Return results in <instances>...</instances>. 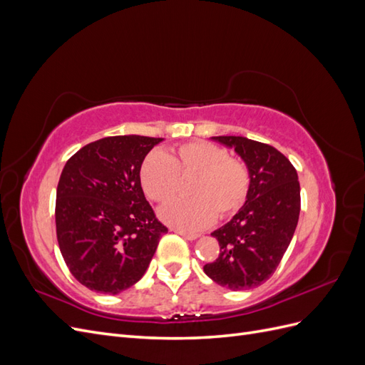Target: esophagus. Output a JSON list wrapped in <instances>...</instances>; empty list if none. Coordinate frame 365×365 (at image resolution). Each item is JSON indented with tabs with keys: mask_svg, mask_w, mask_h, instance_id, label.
I'll return each instance as SVG.
<instances>
[{
	"mask_svg": "<svg viewBox=\"0 0 365 365\" xmlns=\"http://www.w3.org/2000/svg\"><path fill=\"white\" fill-rule=\"evenodd\" d=\"M173 233H176V235H180V236H182L184 239H189V240H195V239H197L200 237V235H196V233H187V231H184V230H181V228H170Z\"/></svg>",
	"mask_w": 365,
	"mask_h": 365,
	"instance_id": "1",
	"label": "esophagus"
}]
</instances>
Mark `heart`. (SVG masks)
<instances>
[{"label": "heart", "instance_id": "1", "mask_svg": "<svg viewBox=\"0 0 365 365\" xmlns=\"http://www.w3.org/2000/svg\"><path fill=\"white\" fill-rule=\"evenodd\" d=\"M195 178L189 184L192 197H176L160 215L165 222L184 231H200L216 216H235L247 202L251 187L248 165L230 157L227 149L210 141H189L170 153L152 150L140 165V184L149 200L164 202L176 192L180 176Z\"/></svg>", "mask_w": 365, "mask_h": 365}]
</instances>
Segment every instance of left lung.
Segmentation results:
<instances>
[{
  "label": "left lung",
  "mask_w": 365,
  "mask_h": 365,
  "mask_svg": "<svg viewBox=\"0 0 365 365\" xmlns=\"http://www.w3.org/2000/svg\"><path fill=\"white\" fill-rule=\"evenodd\" d=\"M213 140L235 148L251 173L244 204L228 224L213 231L219 256L204 272L233 291L256 288L277 269L300 216V182L291 161L275 148L245 137Z\"/></svg>",
  "instance_id": "obj_1"
}]
</instances>
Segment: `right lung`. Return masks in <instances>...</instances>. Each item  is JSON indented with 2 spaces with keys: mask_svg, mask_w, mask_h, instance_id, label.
I'll return each mask as SVG.
<instances>
[{
  "mask_svg": "<svg viewBox=\"0 0 365 365\" xmlns=\"http://www.w3.org/2000/svg\"><path fill=\"white\" fill-rule=\"evenodd\" d=\"M163 138L105 137L77 150L56 190V235L74 279L88 289L118 294L146 272L168 227L140 184V165Z\"/></svg>",
  "mask_w": 365,
  "mask_h": 365,
  "instance_id": "right-lung-1",
  "label": "right lung"
}]
</instances>
